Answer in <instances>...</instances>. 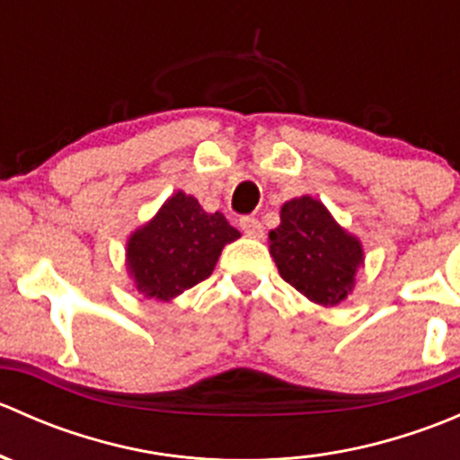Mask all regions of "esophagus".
<instances>
[{
  "label": "esophagus",
  "instance_id": "obj_1",
  "mask_svg": "<svg viewBox=\"0 0 460 460\" xmlns=\"http://www.w3.org/2000/svg\"><path fill=\"white\" fill-rule=\"evenodd\" d=\"M240 229L249 235V238H262V222L253 216L240 217Z\"/></svg>",
  "mask_w": 460,
  "mask_h": 460
}]
</instances>
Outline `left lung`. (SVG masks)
Wrapping results in <instances>:
<instances>
[{
	"mask_svg": "<svg viewBox=\"0 0 460 460\" xmlns=\"http://www.w3.org/2000/svg\"><path fill=\"white\" fill-rule=\"evenodd\" d=\"M269 243L280 276L312 303L336 307L354 289L363 244L312 196L282 204L280 225L269 231Z\"/></svg>",
	"mask_w": 460,
	"mask_h": 460,
	"instance_id": "8db88e82",
	"label": "left lung"
}]
</instances>
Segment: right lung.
<instances>
[{
	"instance_id": "obj_1",
	"label": "right lung",
	"mask_w": 460,
	"mask_h": 460,
	"mask_svg": "<svg viewBox=\"0 0 460 460\" xmlns=\"http://www.w3.org/2000/svg\"><path fill=\"white\" fill-rule=\"evenodd\" d=\"M238 238L220 211L207 213L196 198L178 191L131 234L128 273L142 296L166 303L211 276L225 244Z\"/></svg>"
}]
</instances>
